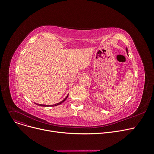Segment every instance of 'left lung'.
I'll return each mask as SVG.
<instances>
[{
    "label": "left lung",
    "mask_w": 154,
    "mask_h": 154,
    "mask_svg": "<svg viewBox=\"0 0 154 154\" xmlns=\"http://www.w3.org/2000/svg\"><path fill=\"white\" fill-rule=\"evenodd\" d=\"M126 50H127V49H126Z\"/></svg>",
    "instance_id": "obj_1"
}]
</instances>
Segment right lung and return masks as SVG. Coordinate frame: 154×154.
Returning <instances> with one entry per match:
<instances>
[{
    "mask_svg": "<svg viewBox=\"0 0 154 154\" xmlns=\"http://www.w3.org/2000/svg\"><path fill=\"white\" fill-rule=\"evenodd\" d=\"M68 97V96H67ZM67 97L63 101H62V102H59V103H56V104H54V105H50V106H46V105H41V104H37V105H38V106H43V107H54V106H58V105H60V104H61L62 102H63L65 100H66V99L67 98Z\"/></svg>",
    "mask_w": 154,
    "mask_h": 154,
    "instance_id": "1",
    "label": "right lung"
}]
</instances>
